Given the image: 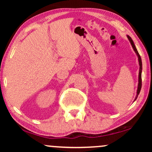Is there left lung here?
<instances>
[{
  "mask_svg": "<svg viewBox=\"0 0 152 152\" xmlns=\"http://www.w3.org/2000/svg\"><path fill=\"white\" fill-rule=\"evenodd\" d=\"M127 38L129 39V40L131 44H132L133 48H134L135 53H136L137 56H138V61H139V65H140V70H139V75H138V90H137V95H136V98H135V100L137 99V97H138V95H139V93L140 92V90H141V87H142V76H141V73H142V60H141V57L140 55H139L138 50H137L136 46H135L134 43V41L132 39V38L129 36H127ZM134 100V101H135Z\"/></svg>",
  "mask_w": 152,
  "mask_h": 152,
  "instance_id": "1",
  "label": "left lung"
}]
</instances>
